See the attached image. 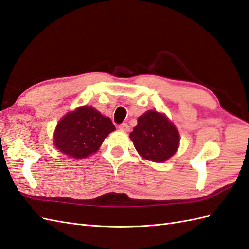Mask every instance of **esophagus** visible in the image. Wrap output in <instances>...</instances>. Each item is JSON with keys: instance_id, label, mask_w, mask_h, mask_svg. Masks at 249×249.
Here are the masks:
<instances>
[{"instance_id": "esophagus-1", "label": "esophagus", "mask_w": 249, "mask_h": 249, "mask_svg": "<svg viewBox=\"0 0 249 249\" xmlns=\"http://www.w3.org/2000/svg\"><path fill=\"white\" fill-rule=\"evenodd\" d=\"M119 128L122 130V131H128L129 130V126H128V124H127V123H122V124L119 125Z\"/></svg>"}]
</instances>
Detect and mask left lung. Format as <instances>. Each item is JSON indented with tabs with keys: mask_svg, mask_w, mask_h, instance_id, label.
<instances>
[{
	"mask_svg": "<svg viewBox=\"0 0 249 249\" xmlns=\"http://www.w3.org/2000/svg\"><path fill=\"white\" fill-rule=\"evenodd\" d=\"M129 138L144 159L163 162L171 158L179 145L178 130L164 114L148 110L138 119Z\"/></svg>",
	"mask_w": 249,
	"mask_h": 249,
	"instance_id": "left-lung-1",
	"label": "left lung"
}]
</instances>
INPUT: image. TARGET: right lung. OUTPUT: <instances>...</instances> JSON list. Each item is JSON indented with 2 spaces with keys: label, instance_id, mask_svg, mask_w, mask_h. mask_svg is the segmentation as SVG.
<instances>
[{
  "label": "right lung",
  "instance_id": "obj_1",
  "mask_svg": "<svg viewBox=\"0 0 249 249\" xmlns=\"http://www.w3.org/2000/svg\"><path fill=\"white\" fill-rule=\"evenodd\" d=\"M111 120L91 106H82L67 113L54 132V145L62 154L75 159L95 153L111 131Z\"/></svg>",
  "mask_w": 249,
  "mask_h": 249
}]
</instances>
